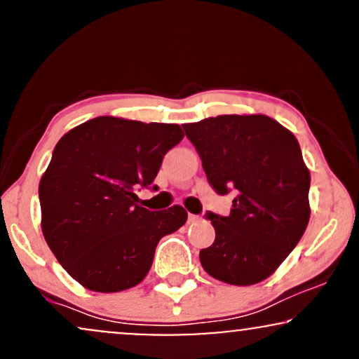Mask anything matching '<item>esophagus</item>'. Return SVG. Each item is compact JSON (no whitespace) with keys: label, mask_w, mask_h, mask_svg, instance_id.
Returning <instances> with one entry per match:
<instances>
[{"label":"esophagus","mask_w":359,"mask_h":359,"mask_svg":"<svg viewBox=\"0 0 359 359\" xmlns=\"http://www.w3.org/2000/svg\"><path fill=\"white\" fill-rule=\"evenodd\" d=\"M198 220H200V217H198V215H191V213L188 215V223H195Z\"/></svg>","instance_id":"34e87169"}]
</instances>
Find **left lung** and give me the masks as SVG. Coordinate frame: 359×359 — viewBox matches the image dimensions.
Listing matches in <instances>:
<instances>
[{"label": "left lung", "instance_id": "left-lung-1", "mask_svg": "<svg viewBox=\"0 0 359 359\" xmlns=\"http://www.w3.org/2000/svg\"><path fill=\"white\" fill-rule=\"evenodd\" d=\"M218 195L235 191L229 217L208 212L215 242L200 262L231 285L262 282L287 259L309 223L311 175L296 136L262 114L183 124Z\"/></svg>", "mask_w": 359, "mask_h": 359}]
</instances>
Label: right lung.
I'll return each mask as SVG.
<instances>
[{"instance_id":"right-lung-1","label":"right lung","mask_w":359,"mask_h":359,"mask_svg":"<svg viewBox=\"0 0 359 359\" xmlns=\"http://www.w3.org/2000/svg\"><path fill=\"white\" fill-rule=\"evenodd\" d=\"M183 136L178 124L102 116L57 142L38 188L41 231L86 289L119 292L137 285L159 240L184 225L183 206L149 212L136 195L153 184L164 154Z\"/></svg>"}]
</instances>
